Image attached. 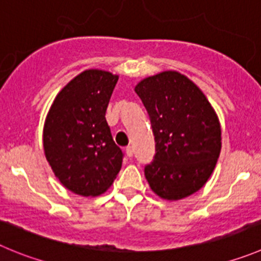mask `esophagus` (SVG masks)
Listing matches in <instances>:
<instances>
[{
    "label": "esophagus",
    "mask_w": 261,
    "mask_h": 261,
    "mask_svg": "<svg viewBox=\"0 0 261 261\" xmlns=\"http://www.w3.org/2000/svg\"><path fill=\"white\" fill-rule=\"evenodd\" d=\"M126 154H127V157H133L134 155V148L131 147V145H128L127 148H126Z\"/></svg>",
    "instance_id": "esophagus-1"
}]
</instances>
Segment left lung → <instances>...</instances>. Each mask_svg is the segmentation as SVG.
<instances>
[{"label": "left lung", "instance_id": "8db88e82", "mask_svg": "<svg viewBox=\"0 0 261 261\" xmlns=\"http://www.w3.org/2000/svg\"><path fill=\"white\" fill-rule=\"evenodd\" d=\"M148 114L155 154L144 169L149 187L167 201L204 186L221 149V128L207 97L188 77L166 70L135 86Z\"/></svg>", "mask_w": 261, "mask_h": 261}]
</instances>
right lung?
I'll return each mask as SVG.
<instances>
[{
	"mask_svg": "<svg viewBox=\"0 0 261 261\" xmlns=\"http://www.w3.org/2000/svg\"><path fill=\"white\" fill-rule=\"evenodd\" d=\"M118 75L100 69L80 73L57 95L43 126V150L55 176L84 197L104 193L122 166L107 107Z\"/></svg>",
	"mask_w": 261,
	"mask_h": 261,
	"instance_id": "add662e5",
	"label": "right lung"
}]
</instances>
